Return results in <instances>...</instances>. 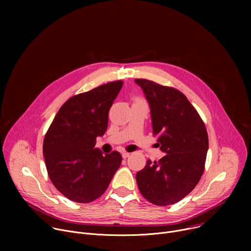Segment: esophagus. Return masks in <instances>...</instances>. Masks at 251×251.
Returning a JSON list of instances; mask_svg holds the SVG:
<instances>
[{
  "instance_id": "34e87169",
  "label": "esophagus",
  "mask_w": 251,
  "mask_h": 251,
  "mask_svg": "<svg viewBox=\"0 0 251 251\" xmlns=\"http://www.w3.org/2000/svg\"><path fill=\"white\" fill-rule=\"evenodd\" d=\"M129 156H130V153H128V152H123L122 153L123 159H127V158H129Z\"/></svg>"
}]
</instances>
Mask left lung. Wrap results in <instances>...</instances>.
<instances>
[{
  "instance_id": "obj_1",
  "label": "left lung",
  "mask_w": 251,
  "mask_h": 251,
  "mask_svg": "<svg viewBox=\"0 0 251 251\" xmlns=\"http://www.w3.org/2000/svg\"><path fill=\"white\" fill-rule=\"evenodd\" d=\"M150 105L153 133L166 155L147 161L136 175L140 193L156 205H170L189 195L204 170L208 136L188 98L173 87L137 78Z\"/></svg>"
}]
</instances>
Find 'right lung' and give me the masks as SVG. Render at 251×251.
<instances>
[{"label":"right lung","mask_w":251,"mask_h":251,"mask_svg":"<svg viewBox=\"0 0 251 251\" xmlns=\"http://www.w3.org/2000/svg\"><path fill=\"white\" fill-rule=\"evenodd\" d=\"M123 81H112L70 97L58 110L44 140L43 152L53 186L68 200L87 203L108 188L122 161L113 151L95 148L108 126V113Z\"/></svg>","instance_id":"1"}]
</instances>
